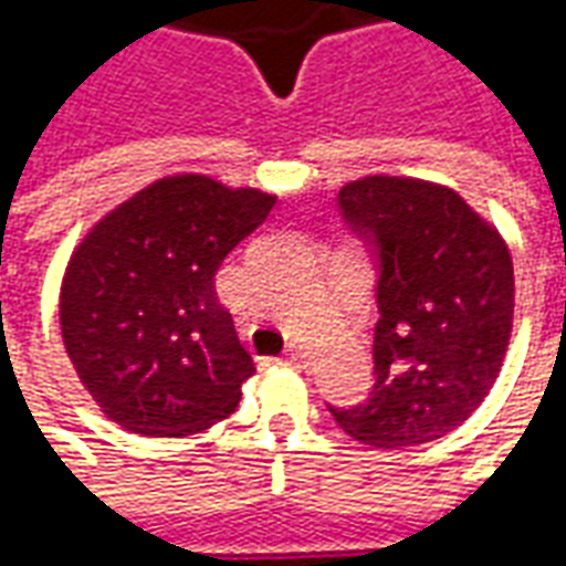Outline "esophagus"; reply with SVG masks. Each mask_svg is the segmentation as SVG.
I'll use <instances>...</instances> for the list:
<instances>
[{
	"mask_svg": "<svg viewBox=\"0 0 566 566\" xmlns=\"http://www.w3.org/2000/svg\"><path fill=\"white\" fill-rule=\"evenodd\" d=\"M282 360L287 367H308V352L306 348H291V352H284Z\"/></svg>",
	"mask_w": 566,
	"mask_h": 566,
	"instance_id": "obj_1",
	"label": "esophagus"
}]
</instances>
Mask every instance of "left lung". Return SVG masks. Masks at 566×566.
Listing matches in <instances>:
<instances>
[{"instance_id": "1", "label": "left lung", "mask_w": 566, "mask_h": 566, "mask_svg": "<svg viewBox=\"0 0 566 566\" xmlns=\"http://www.w3.org/2000/svg\"><path fill=\"white\" fill-rule=\"evenodd\" d=\"M339 206L379 245L381 318L376 388L333 418L379 449L442 439L482 406L510 348V245L458 190L424 178L364 175Z\"/></svg>"}]
</instances>
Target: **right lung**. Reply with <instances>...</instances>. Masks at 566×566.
<instances>
[{
    "instance_id": "obj_1",
    "label": "right lung",
    "mask_w": 566,
    "mask_h": 566,
    "mask_svg": "<svg viewBox=\"0 0 566 566\" xmlns=\"http://www.w3.org/2000/svg\"><path fill=\"white\" fill-rule=\"evenodd\" d=\"M272 206L260 187L175 172L84 233L60 284V331L105 418L142 437H187L239 406L254 364L214 275Z\"/></svg>"
}]
</instances>
